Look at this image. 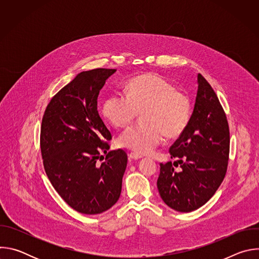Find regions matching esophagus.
<instances>
[{"instance_id":"34e87169","label":"esophagus","mask_w":259,"mask_h":259,"mask_svg":"<svg viewBox=\"0 0 259 259\" xmlns=\"http://www.w3.org/2000/svg\"><path fill=\"white\" fill-rule=\"evenodd\" d=\"M129 159H131V160H140V159H142V156H140V155H137V154H134V153H130L129 154Z\"/></svg>"}]
</instances>
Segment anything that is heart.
Returning <instances> with one entry per match:
<instances>
[{
  "label": "heart",
  "instance_id": "heart-1",
  "mask_svg": "<svg viewBox=\"0 0 259 259\" xmlns=\"http://www.w3.org/2000/svg\"><path fill=\"white\" fill-rule=\"evenodd\" d=\"M143 113L145 124L125 130L118 138L120 146L140 155L152 153L165 135L179 137L188 128L192 117L189 96L165 78L150 73L132 79L126 94L113 92L103 101V117L117 128L131 124Z\"/></svg>",
  "mask_w": 259,
  "mask_h": 259
}]
</instances>
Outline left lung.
Listing matches in <instances>:
<instances>
[{
  "label": "left lung",
  "instance_id": "obj_1",
  "mask_svg": "<svg viewBox=\"0 0 259 259\" xmlns=\"http://www.w3.org/2000/svg\"><path fill=\"white\" fill-rule=\"evenodd\" d=\"M178 158L160 164L157 187L167 206L178 212H192L206 204L223 182L230 154V129L224 108L206 79L198 73V91L190 124L171 145Z\"/></svg>",
  "mask_w": 259,
  "mask_h": 259
}]
</instances>
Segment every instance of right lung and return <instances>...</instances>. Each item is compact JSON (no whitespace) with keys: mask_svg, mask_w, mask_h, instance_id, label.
Masks as SVG:
<instances>
[{"mask_svg":"<svg viewBox=\"0 0 259 259\" xmlns=\"http://www.w3.org/2000/svg\"><path fill=\"white\" fill-rule=\"evenodd\" d=\"M116 71L95 68L78 73L51 99L42 120L46 174L59 196L83 214L108 210L122 191L127 154L108 152L112 134L97 110L99 91ZM101 152L107 154L105 159ZM103 158L104 162L97 163Z\"/></svg>","mask_w":259,"mask_h":259,"instance_id":"add662e5","label":"right lung"}]
</instances>
